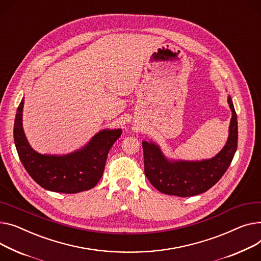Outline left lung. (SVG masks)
Here are the masks:
<instances>
[{"label":"left lung","mask_w":261,"mask_h":261,"mask_svg":"<svg viewBox=\"0 0 261 261\" xmlns=\"http://www.w3.org/2000/svg\"><path fill=\"white\" fill-rule=\"evenodd\" d=\"M228 103L232 111L228 141L212 159L172 160L167 158L158 144L142 143L145 174L154 188L164 194L189 197L205 192L221 178L232 163L238 140L237 115L230 95Z\"/></svg>","instance_id":"obj_1"}]
</instances>
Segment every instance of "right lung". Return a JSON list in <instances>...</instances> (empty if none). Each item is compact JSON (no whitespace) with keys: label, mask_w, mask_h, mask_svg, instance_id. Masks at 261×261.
Segmentation results:
<instances>
[{"label":"right lung","mask_w":261,"mask_h":261,"mask_svg":"<svg viewBox=\"0 0 261 261\" xmlns=\"http://www.w3.org/2000/svg\"><path fill=\"white\" fill-rule=\"evenodd\" d=\"M24 97L17 107L13 137L21 163L31 178L52 192L74 194L94 188L102 176L109 150L121 129H103L74 152L41 154L29 145L23 129Z\"/></svg>","instance_id":"1"}]
</instances>
